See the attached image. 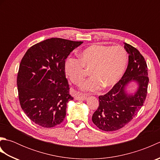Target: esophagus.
Instances as JSON below:
<instances>
[{
	"label": "esophagus",
	"instance_id": "esophagus-1",
	"mask_svg": "<svg viewBox=\"0 0 160 160\" xmlns=\"http://www.w3.org/2000/svg\"><path fill=\"white\" fill-rule=\"evenodd\" d=\"M75 99L77 100H85L87 99V97L85 96H84V95L78 94L75 97Z\"/></svg>",
	"mask_w": 160,
	"mask_h": 160
}]
</instances>
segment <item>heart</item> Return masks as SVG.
I'll return each mask as SVG.
<instances>
[{"mask_svg":"<svg viewBox=\"0 0 160 160\" xmlns=\"http://www.w3.org/2000/svg\"><path fill=\"white\" fill-rule=\"evenodd\" d=\"M79 60L69 58L64 72L72 83L80 85L90 71L91 77L82 87L84 91L94 92L102 87H111L123 76L128 64V55L123 47L93 45L79 54Z\"/></svg>","mask_w":160,"mask_h":160,"instance_id":"1","label":"heart"}]
</instances>
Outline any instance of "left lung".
<instances>
[{
    "label": "left lung",
    "instance_id": "1",
    "mask_svg": "<svg viewBox=\"0 0 160 160\" xmlns=\"http://www.w3.org/2000/svg\"><path fill=\"white\" fill-rule=\"evenodd\" d=\"M124 44L128 53L127 69L107 93L99 96V107L92 115L93 124L105 131H117L127 124L143 106L147 94L149 79L144 58L136 48ZM132 82L138 84V89L128 94L126 87Z\"/></svg>",
    "mask_w": 160,
    "mask_h": 160
}]
</instances>
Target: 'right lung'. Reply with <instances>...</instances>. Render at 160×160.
I'll return each instance as SVG.
<instances>
[{
  "instance_id": "add662e5",
  "label": "right lung",
  "mask_w": 160,
  "mask_h": 160,
  "mask_svg": "<svg viewBox=\"0 0 160 160\" xmlns=\"http://www.w3.org/2000/svg\"><path fill=\"white\" fill-rule=\"evenodd\" d=\"M82 42L47 39L30 47L22 58L17 76L20 107L40 127H56L65 118L67 104L73 98L69 94L64 64Z\"/></svg>"
}]
</instances>
